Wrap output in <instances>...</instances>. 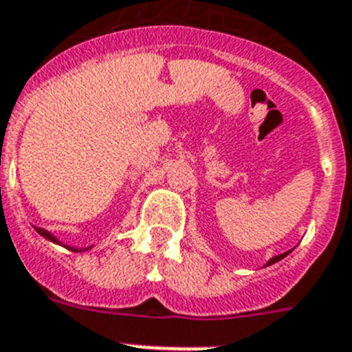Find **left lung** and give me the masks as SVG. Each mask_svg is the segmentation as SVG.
Instances as JSON below:
<instances>
[{
  "instance_id": "1",
  "label": "left lung",
  "mask_w": 352,
  "mask_h": 352,
  "mask_svg": "<svg viewBox=\"0 0 352 352\" xmlns=\"http://www.w3.org/2000/svg\"><path fill=\"white\" fill-rule=\"evenodd\" d=\"M290 253H292V249H290V251H287V253L278 254V256H272V258H270V260H269V262H267L265 265H263V267H269V265H272V263L279 262V260H283V258H285V256H288V254H290Z\"/></svg>"
}]
</instances>
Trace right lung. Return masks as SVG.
<instances>
[{"mask_svg":"<svg viewBox=\"0 0 352 352\" xmlns=\"http://www.w3.org/2000/svg\"><path fill=\"white\" fill-rule=\"evenodd\" d=\"M35 230H37L38 235H42V236H44V239H47V240H50V242H53V244L64 245V244H62V242H60L58 239H56L55 235H53V233H50V231L44 230V228H37V226H35ZM64 248L71 249V251H74V253H82V251H89V249L92 248V245H89V248H71V245H64Z\"/></svg>","mask_w":352,"mask_h":352,"instance_id":"right-lung-1","label":"right lung"}]
</instances>
